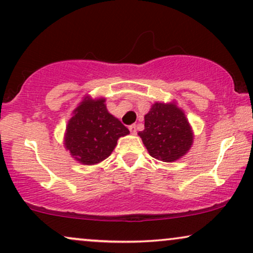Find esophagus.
I'll list each match as a JSON object with an SVG mask.
<instances>
[{
    "label": "esophagus",
    "instance_id": "1",
    "mask_svg": "<svg viewBox=\"0 0 253 253\" xmlns=\"http://www.w3.org/2000/svg\"><path fill=\"white\" fill-rule=\"evenodd\" d=\"M129 130H130V132L132 133V134H136V133H137V126H136V124H132V126H129Z\"/></svg>",
    "mask_w": 253,
    "mask_h": 253
}]
</instances>
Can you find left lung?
Instances as JSON below:
<instances>
[{
    "mask_svg": "<svg viewBox=\"0 0 253 253\" xmlns=\"http://www.w3.org/2000/svg\"><path fill=\"white\" fill-rule=\"evenodd\" d=\"M144 120V130L138 134L151 157L170 163L191 149V126L183 111L175 104L155 103Z\"/></svg>",
    "mask_w": 253,
    "mask_h": 253,
    "instance_id": "left-lung-1",
    "label": "left lung"
}]
</instances>
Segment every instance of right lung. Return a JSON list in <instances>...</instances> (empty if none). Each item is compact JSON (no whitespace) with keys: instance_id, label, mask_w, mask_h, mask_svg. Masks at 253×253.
<instances>
[{"instance_id":"1","label":"right lung","mask_w":253,"mask_h":253,"mask_svg":"<svg viewBox=\"0 0 253 253\" xmlns=\"http://www.w3.org/2000/svg\"><path fill=\"white\" fill-rule=\"evenodd\" d=\"M67 150L78 162L94 165L108 158L129 129L108 113L104 100L88 98L74 111L67 126Z\"/></svg>"}]
</instances>
